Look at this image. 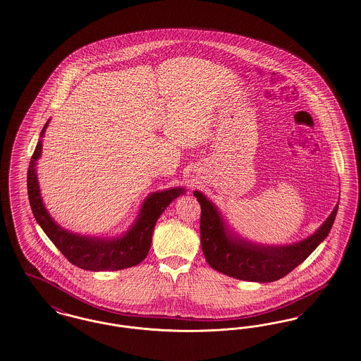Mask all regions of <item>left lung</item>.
Wrapping results in <instances>:
<instances>
[{"instance_id": "obj_1", "label": "left lung", "mask_w": 361, "mask_h": 361, "mask_svg": "<svg viewBox=\"0 0 361 361\" xmlns=\"http://www.w3.org/2000/svg\"><path fill=\"white\" fill-rule=\"evenodd\" d=\"M201 205V245L205 259L214 270L229 277L271 283L283 279L322 243L329 235L338 204L311 236L286 246L257 245L228 228L221 213L201 191H194Z\"/></svg>"}]
</instances>
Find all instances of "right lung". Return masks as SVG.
Wrapping results in <instances>:
<instances>
[{
  "label": "right lung",
  "instance_id": "right-lung-1",
  "mask_svg": "<svg viewBox=\"0 0 361 361\" xmlns=\"http://www.w3.org/2000/svg\"><path fill=\"white\" fill-rule=\"evenodd\" d=\"M49 121L43 126L40 137L46 133ZM40 153L42 138L37 144L27 172L28 200L32 213L39 226L63 254V257H66L71 264L84 270L106 271L138 265L148 255L152 243L153 229L157 219L175 198L185 194L183 188H173L152 192L142 202L133 226L126 233L118 238L107 239L73 233L65 228L59 227L43 205L35 169Z\"/></svg>",
  "mask_w": 361,
  "mask_h": 361
}]
</instances>
